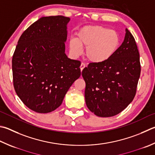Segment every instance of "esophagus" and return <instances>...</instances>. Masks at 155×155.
<instances>
[{
	"label": "esophagus",
	"mask_w": 155,
	"mask_h": 155,
	"mask_svg": "<svg viewBox=\"0 0 155 155\" xmlns=\"http://www.w3.org/2000/svg\"><path fill=\"white\" fill-rule=\"evenodd\" d=\"M85 68V64L84 63H81V66H80V69H81V71L82 72L83 70Z\"/></svg>",
	"instance_id": "obj_1"
}]
</instances>
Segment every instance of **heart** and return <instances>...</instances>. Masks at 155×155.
Wrapping results in <instances>:
<instances>
[{
    "label": "heart",
    "instance_id": "1",
    "mask_svg": "<svg viewBox=\"0 0 155 155\" xmlns=\"http://www.w3.org/2000/svg\"><path fill=\"white\" fill-rule=\"evenodd\" d=\"M121 36L115 30L102 26H86L78 31L74 40L70 41V53L80 55L81 48L85 49V58L89 62L100 64L110 60L119 51Z\"/></svg>",
    "mask_w": 155,
    "mask_h": 155
}]
</instances>
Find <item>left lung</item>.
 I'll list each match as a JSON object with an SVG mask.
<instances>
[{
	"label": "left lung",
	"mask_w": 155,
	"mask_h": 155,
	"mask_svg": "<svg viewBox=\"0 0 155 155\" xmlns=\"http://www.w3.org/2000/svg\"><path fill=\"white\" fill-rule=\"evenodd\" d=\"M119 51L105 63H90L82 71L85 81V102L96 116L117 115L133 101L141 66L133 35L126 29Z\"/></svg>",
	"instance_id": "obj_1"
}]
</instances>
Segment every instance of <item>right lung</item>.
Instances as JSON below:
<instances>
[{
  "instance_id": "1",
  "label": "right lung",
  "mask_w": 155,
  "mask_h": 155,
  "mask_svg": "<svg viewBox=\"0 0 155 155\" xmlns=\"http://www.w3.org/2000/svg\"><path fill=\"white\" fill-rule=\"evenodd\" d=\"M70 20L62 15L42 17L24 31L14 51V88L22 102L36 112L58 108L81 76V61L65 53Z\"/></svg>"
}]
</instances>
